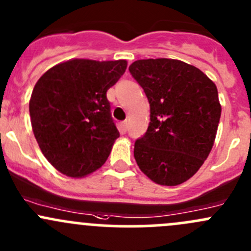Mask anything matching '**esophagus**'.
Masks as SVG:
<instances>
[{
    "instance_id": "1",
    "label": "esophagus",
    "mask_w": 251,
    "mask_h": 251,
    "mask_svg": "<svg viewBox=\"0 0 251 251\" xmlns=\"http://www.w3.org/2000/svg\"><path fill=\"white\" fill-rule=\"evenodd\" d=\"M127 127H128V124H127V120H125V121H123V123H121V128H123V131H127Z\"/></svg>"
}]
</instances>
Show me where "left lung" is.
<instances>
[{
  "label": "left lung",
  "mask_w": 251,
  "mask_h": 251,
  "mask_svg": "<svg viewBox=\"0 0 251 251\" xmlns=\"http://www.w3.org/2000/svg\"><path fill=\"white\" fill-rule=\"evenodd\" d=\"M128 70L151 107L147 132L135 142L136 163L155 183H183L214 146L221 116L216 85L198 68L177 59L136 60Z\"/></svg>",
  "instance_id": "8db88e82"
}]
</instances>
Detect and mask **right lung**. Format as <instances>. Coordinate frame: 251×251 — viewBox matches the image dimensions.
Wrapping results in <instances>:
<instances>
[{
    "label": "right lung",
    "instance_id": "obj_1",
    "mask_svg": "<svg viewBox=\"0 0 251 251\" xmlns=\"http://www.w3.org/2000/svg\"><path fill=\"white\" fill-rule=\"evenodd\" d=\"M126 60L72 59L47 70L29 103L35 138L59 173L87 176L100 169L120 136L107 91L124 75Z\"/></svg>",
    "mask_w": 251,
    "mask_h": 251
}]
</instances>
